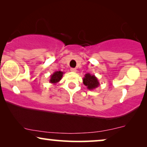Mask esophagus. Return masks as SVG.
I'll return each instance as SVG.
<instances>
[{
	"instance_id": "esophagus-1",
	"label": "esophagus",
	"mask_w": 147,
	"mask_h": 147,
	"mask_svg": "<svg viewBox=\"0 0 147 147\" xmlns=\"http://www.w3.org/2000/svg\"><path fill=\"white\" fill-rule=\"evenodd\" d=\"M70 71H72L73 72H77V70H76V68H70Z\"/></svg>"
}]
</instances>
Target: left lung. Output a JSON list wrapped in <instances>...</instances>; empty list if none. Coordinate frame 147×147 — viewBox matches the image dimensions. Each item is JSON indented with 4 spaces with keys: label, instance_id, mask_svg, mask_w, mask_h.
<instances>
[{
    "label": "left lung",
    "instance_id": "left-lung-1",
    "mask_svg": "<svg viewBox=\"0 0 147 147\" xmlns=\"http://www.w3.org/2000/svg\"><path fill=\"white\" fill-rule=\"evenodd\" d=\"M83 83L89 90H93L98 87L99 83L97 78L95 75L90 73L85 74V77L83 79Z\"/></svg>",
    "mask_w": 147,
    "mask_h": 147
}]
</instances>
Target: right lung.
Instances as JSON below:
<instances>
[{
	"mask_svg": "<svg viewBox=\"0 0 147 147\" xmlns=\"http://www.w3.org/2000/svg\"><path fill=\"white\" fill-rule=\"evenodd\" d=\"M64 72L62 71H56L54 72L52 75L50 76V83L52 84H56L58 83L60 80L62 79V76H63Z\"/></svg>",
	"mask_w": 147,
	"mask_h": 147,
	"instance_id": "right-lung-1",
	"label": "right lung"
}]
</instances>
